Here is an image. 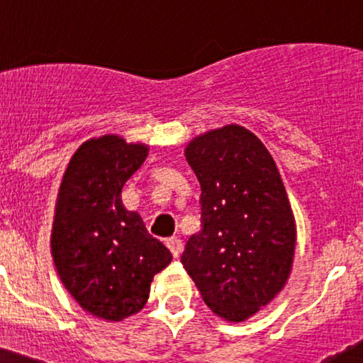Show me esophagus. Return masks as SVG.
<instances>
[{
    "label": "esophagus",
    "mask_w": 363,
    "mask_h": 363,
    "mask_svg": "<svg viewBox=\"0 0 363 363\" xmlns=\"http://www.w3.org/2000/svg\"><path fill=\"white\" fill-rule=\"evenodd\" d=\"M167 246L168 250L172 251V255H174L175 258H179V255H181L182 251V240L179 239V237H170V239H167Z\"/></svg>",
    "instance_id": "esophagus-1"
}]
</instances>
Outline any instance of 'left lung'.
<instances>
[{
    "instance_id": "8db88e82",
    "label": "left lung",
    "mask_w": 363,
    "mask_h": 363,
    "mask_svg": "<svg viewBox=\"0 0 363 363\" xmlns=\"http://www.w3.org/2000/svg\"><path fill=\"white\" fill-rule=\"evenodd\" d=\"M186 160L202 186V228L181 262L218 316L244 321L290 276L295 219L272 156L237 124L189 142Z\"/></svg>"
}]
</instances>
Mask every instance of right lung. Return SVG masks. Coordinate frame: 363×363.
I'll use <instances>...</instances> for the list:
<instances>
[{
  "mask_svg": "<svg viewBox=\"0 0 363 363\" xmlns=\"http://www.w3.org/2000/svg\"><path fill=\"white\" fill-rule=\"evenodd\" d=\"M147 156L142 144L116 135L84 142L69 161L52 226L57 274L93 316L121 321L145 306L155 274L172 252L151 235L121 189Z\"/></svg>",
  "mask_w": 363,
  "mask_h": 363,
  "instance_id": "1",
  "label": "right lung"
}]
</instances>
